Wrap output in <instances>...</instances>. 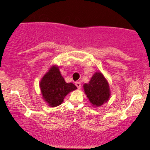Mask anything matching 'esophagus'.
<instances>
[{
  "label": "esophagus",
  "instance_id": "1",
  "mask_svg": "<svg viewBox=\"0 0 150 150\" xmlns=\"http://www.w3.org/2000/svg\"><path fill=\"white\" fill-rule=\"evenodd\" d=\"M75 85H76V87H77L78 89H81V83H80V82H76V83H75Z\"/></svg>",
  "mask_w": 150,
  "mask_h": 150
}]
</instances>
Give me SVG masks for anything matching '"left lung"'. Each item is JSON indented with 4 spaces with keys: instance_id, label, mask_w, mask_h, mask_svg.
I'll return each instance as SVG.
<instances>
[{
    "instance_id": "1",
    "label": "left lung",
    "mask_w": 150,
    "mask_h": 150,
    "mask_svg": "<svg viewBox=\"0 0 150 150\" xmlns=\"http://www.w3.org/2000/svg\"><path fill=\"white\" fill-rule=\"evenodd\" d=\"M84 91L92 106H100L108 101L110 96L109 85L101 72H96L89 83L83 85Z\"/></svg>"
}]
</instances>
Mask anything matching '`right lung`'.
<instances>
[{"mask_svg":"<svg viewBox=\"0 0 150 150\" xmlns=\"http://www.w3.org/2000/svg\"><path fill=\"white\" fill-rule=\"evenodd\" d=\"M40 87L43 99L50 107L60 105L69 92L77 89L73 83L65 81L57 65H52L45 74L40 81Z\"/></svg>","mask_w":150,"mask_h":150,"instance_id":"obj_1","label":"right lung"}]
</instances>
